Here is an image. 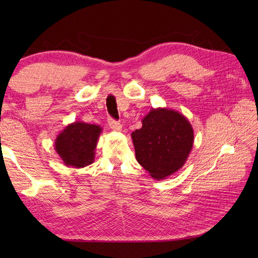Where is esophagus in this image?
<instances>
[{"label":"esophagus","mask_w":258,"mask_h":258,"mask_svg":"<svg viewBox=\"0 0 258 258\" xmlns=\"http://www.w3.org/2000/svg\"><path fill=\"white\" fill-rule=\"evenodd\" d=\"M108 125L115 132H120L122 131V125L119 124L117 120H114L113 118H108Z\"/></svg>","instance_id":"obj_1"}]
</instances>
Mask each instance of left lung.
<instances>
[{
  "instance_id": "8db88e82",
  "label": "left lung",
  "mask_w": 258,
  "mask_h": 258,
  "mask_svg": "<svg viewBox=\"0 0 258 258\" xmlns=\"http://www.w3.org/2000/svg\"><path fill=\"white\" fill-rule=\"evenodd\" d=\"M135 156L155 179H165L184 166L194 143V131L183 114L152 108L132 133Z\"/></svg>"
}]
</instances>
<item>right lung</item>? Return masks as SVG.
Listing matches in <instances>:
<instances>
[{"label":"right lung","mask_w":258,"mask_h":258,"mask_svg":"<svg viewBox=\"0 0 258 258\" xmlns=\"http://www.w3.org/2000/svg\"><path fill=\"white\" fill-rule=\"evenodd\" d=\"M102 133L100 125L84 122L69 124L59 133L54 147L64 165L82 168L94 162L95 149Z\"/></svg>","instance_id":"1"}]
</instances>
